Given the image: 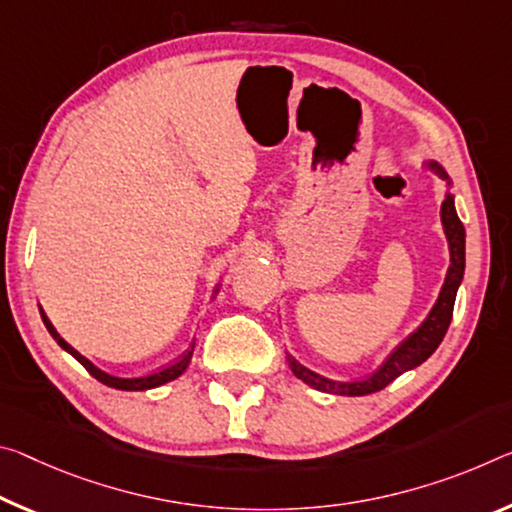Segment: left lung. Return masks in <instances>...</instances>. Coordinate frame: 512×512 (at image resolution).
<instances>
[{"mask_svg": "<svg viewBox=\"0 0 512 512\" xmlns=\"http://www.w3.org/2000/svg\"><path fill=\"white\" fill-rule=\"evenodd\" d=\"M424 168L431 170L433 175L440 177V180L446 184L440 218H442V230H444L446 243H449V269H446L440 296H437L431 312L426 314V319L421 321V326L415 332H410V335L387 355V360L380 364L371 376L362 380H335V378L321 376V373L307 369L305 364H300L296 358L287 355L289 369L294 371V376L298 380H303L305 385L319 389V392L339 394V396H364V394L380 392V389L387 387L394 378H399L401 373L419 367L421 362H426L435 353V348L442 344L446 330H449V323L453 316V303H456L460 282L465 278V227L460 223L456 202H453V193H451L453 182L449 173H446L444 166L435 159H426Z\"/></svg>", "mask_w": 512, "mask_h": 512, "instance_id": "left-lung-1", "label": "left lung"}]
</instances>
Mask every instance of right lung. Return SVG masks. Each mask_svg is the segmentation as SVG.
I'll return each mask as SVG.
<instances>
[{"instance_id":"right-lung-1","label":"right lung","mask_w":512,"mask_h":512,"mask_svg":"<svg viewBox=\"0 0 512 512\" xmlns=\"http://www.w3.org/2000/svg\"><path fill=\"white\" fill-rule=\"evenodd\" d=\"M216 291H218V287L214 289V296H216ZM40 319H43V323H45V328L50 330V335L54 337V342L59 344L63 351H68L72 358H75L81 367H86V371L91 373L93 378H97L100 380V383H104V385H109V387H113V389H125V392H143V389H154V387H161V385H166V383H170V380H175V378H180L182 373L186 371V367H189V362H191V358H193V342L191 344V351L186 353V355H182L180 360H177L175 364H170V367H166V369H161V371H154V373H150V376H141V378H120V376H113V373H107V371H102L100 367H95V364L88 360V358H84V355H81L77 348H72L66 339H63L59 332H56V328L52 326V321L47 319V314L43 312V307H40Z\"/></svg>"}]
</instances>
